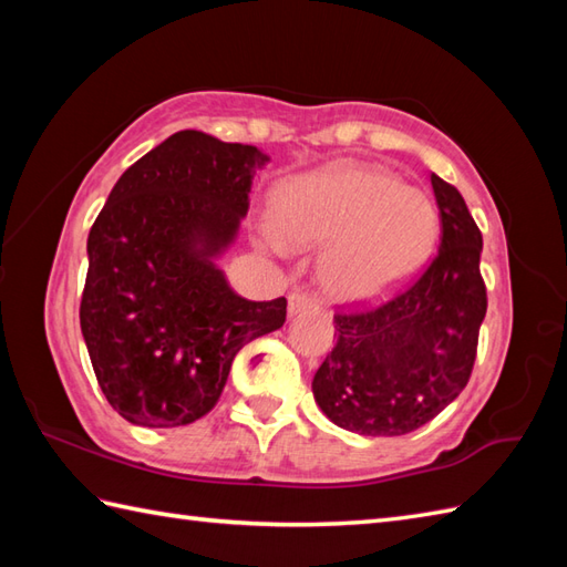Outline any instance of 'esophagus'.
Instances as JSON below:
<instances>
[{"instance_id": "obj_1", "label": "esophagus", "mask_w": 567, "mask_h": 567, "mask_svg": "<svg viewBox=\"0 0 567 567\" xmlns=\"http://www.w3.org/2000/svg\"><path fill=\"white\" fill-rule=\"evenodd\" d=\"M309 307H315V299L305 292H292L290 297H287V311H290V317L299 315V311H305Z\"/></svg>"}]
</instances>
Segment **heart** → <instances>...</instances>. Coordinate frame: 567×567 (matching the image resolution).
Listing matches in <instances>:
<instances>
[{
	"label": "heart",
	"mask_w": 567,
	"mask_h": 567,
	"mask_svg": "<svg viewBox=\"0 0 567 567\" xmlns=\"http://www.w3.org/2000/svg\"><path fill=\"white\" fill-rule=\"evenodd\" d=\"M272 221L258 240L272 250L321 248L319 285L341 305H368L412 280L436 250L439 207L384 167L331 163L295 175L270 195Z\"/></svg>",
	"instance_id": "heart-1"
}]
</instances>
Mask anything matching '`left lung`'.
<instances>
[{
  "instance_id": "obj_1",
  "label": "left lung",
  "mask_w": 567,
  "mask_h": 567,
  "mask_svg": "<svg viewBox=\"0 0 567 567\" xmlns=\"http://www.w3.org/2000/svg\"><path fill=\"white\" fill-rule=\"evenodd\" d=\"M439 256L392 302L339 315L336 346L311 380L319 409L360 436H404L439 416L467 384L487 311L483 234L453 185L431 175Z\"/></svg>"
}]
</instances>
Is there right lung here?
Listing matches in <instances>:
<instances>
[{"instance_id":"add662e5","label":"right lung","mask_w":567,"mask_h":567,"mask_svg":"<svg viewBox=\"0 0 567 567\" xmlns=\"http://www.w3.org/2000/svg\"><path fill=\"white\" fill-rule=\"evenodd\" d=\"M270 155L177 131L116 179L87 238L80 329L100 388L136 426L202 419L236 353L285 323L287 299L250 302L219 260Z\"/></svg>"}]
</instances>
